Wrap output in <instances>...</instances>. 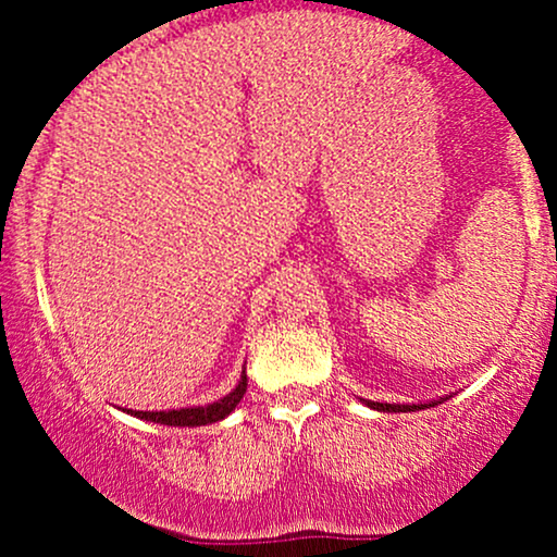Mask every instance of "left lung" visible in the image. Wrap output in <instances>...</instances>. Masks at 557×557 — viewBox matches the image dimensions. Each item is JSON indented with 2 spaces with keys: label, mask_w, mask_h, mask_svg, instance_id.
I'll return each instance as SVG.
<instances>
[{
  "label": "left lung",
  "mask_w": 557,
  "mask_h": 557,
  "mask_svg": "<svg viewBox=\"0 0 557 557\" xmlns=\"http://www.w3.org/2000/svg\"><path fill=\"white\" fill-rule=\"evenodd\" d=\"M369 408H376V411H385V413H408V411H421V408H430V406H437L440 400H432V403H424V406H417V403H374V400H363Z\"/></svg>",
  "instance_id": "left-lung-1"
}]
</instances>
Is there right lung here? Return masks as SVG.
<instances>
[{
	"label": "right lung",
	"mask_w": 557,
	"mask_h": 557,
	"mask_svg": "<svg viewBox=\"0 0 557 557\" xmlns=\"http://www.w3.org/2000/svg\"><path fill=\"white\" fill-rule=\"evenodd\" d=\"M246 372H243L240 382L235 385V389L230 395H225L222 400L209 403V406H196V408H172V411H127L131 417L136 419H146L154 421V424H168V426H203V424H214V421L230 417L238 406L243 395H246Z\"/></svg>",
	"instance_id": "add662e5"
}]
</instances>
